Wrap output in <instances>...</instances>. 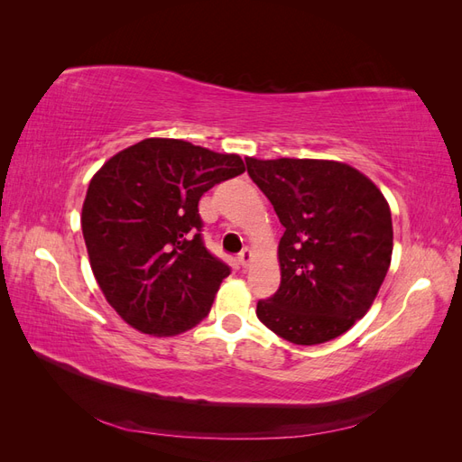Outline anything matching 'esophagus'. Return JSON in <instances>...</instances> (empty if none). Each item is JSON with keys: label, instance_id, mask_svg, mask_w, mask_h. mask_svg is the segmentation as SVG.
I'll return each instance as SVG.
<instances>
[{"label": "esophagus", "instance_id": "34e87169", "mask_svg": "<svg viewBox=\"0 0 462 462\" xmlns=\"http://www.w3.org/2000/svg\"><path fill=\"white\" fill-rule=\"evenodd\" d=\"M236 260H239V263L243 265V268H248L250 260H253V253H250L248 248H243L241 253H239V256H236Z\"/></svg>", "mask_w": 462, "mask_h": 462}]
</instances>
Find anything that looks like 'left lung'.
<instances>
[{
	"mask_svg": "<svg viewBox=\"0 0 462 462\" xmlns=\"http://www.w3.org/2000/svg\"><path fill=\"white\" fill-rule=\"evenodd\" d=\"M245 162L285 227L277 250L282 285L258 300L256 316L295 345L339 337L370 310L389 270L393 223L387 200L346 163Z\"/></svg>",
	"mask_w": 462,
	"mask_h": 462,
	"instance_id": "8db88e82",
	"label": "left lung"
}]
</instances>
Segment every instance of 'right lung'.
Instances as JSON below:
<instances>
[{"instance_id":"add662e5","label":"right lung","mask_w":462,"mask_h":462,"mask_svg":"<svg viewBox=\"0 0 462 462\" xmlns=\"http://www.w3.org/2000/svg\"><path fill=\"white\" fill-rule=\"evenodd\" d=\"M243 171L236 153L146 138L92 177L82 235L97 285L129 326L167 337L208 316L231 268L204 246L199 200Z\"/></svg>"}]
</instances>
